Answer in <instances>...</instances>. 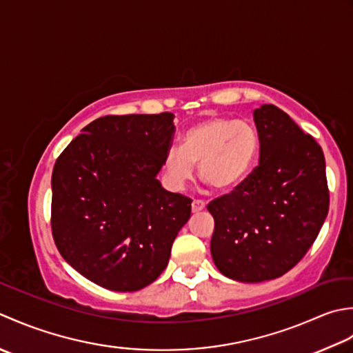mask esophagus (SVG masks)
Instances as JSON below:
<instances>
[{
  "mask_svg": "<svg viewBox=\"0 0 353 353\" xmlns=\"http://www.w3.org/2000/svg\"><path fill=\"white\" fill-rule=\"evenodd\" d=\"M205 208V203L204 201H199V199H195L192 203V212L193 213H199V212H203Z\"/></svg>",
  "mask_w": 353,
  "mask_h": 353,
  "instance_id": "34e87169",
  "label": "esophagus"
}]
</instances>
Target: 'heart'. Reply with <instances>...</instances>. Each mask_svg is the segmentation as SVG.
Returning a JSON list of instances; mask_svg holds the SVG:
<instances>
[{
	"mask_svg": "<svg viewBox=\"0 0 353 353\" xmlns=\"http://www.w3.org/2000/svg\"><path fill=\"white\" fill-rule=\"evenodd\" d=\"M261 141L245 120L207 117L187 128L181 148H170L164 172L170 187L179 190L190 181L198 164L199 176L221 192L242 184L257 160Z\"/></svg>",
	"mask_w": 353,
	"mask_h": 353,
	"instance_id": "obj_1",
	"label": "heart"
}]
</instances>
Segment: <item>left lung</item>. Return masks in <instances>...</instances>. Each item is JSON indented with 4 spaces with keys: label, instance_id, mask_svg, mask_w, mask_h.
Here are the masks:
<instances>
[{
    "label": "left lung",
    "instance_id": "left-lung-1",
    "mask_svg": "<svg viewBox=\"0 0 353 353\" xmlns=\"http://www.w3.org/2000/svg\"><path fill=\"white\" fill-rule=\"evenodd\" d=\"M259 166L207 210L214 219L210 251L216 268L242 283L283 276L317 239L329 210L320 145L274 105L253 112Z\"/></svg>",
    "mask_w": 353,
    "mask_h": 353
}]
</instances>
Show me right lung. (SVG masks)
<instances>
[{
	"label": "right lung",
	"mask_w": 353,
	"mask_h": 353,
	"mask_svg": "<svg viewBox=\"0 0 353 353\" xmlns=\"http://www.w3.org/2000/svg\"><path fill=\"white\" fill-rule=\"evenodd\" d=\"M174 119L170 112L100 117L56 160V247L77 272L106 290L132 292L152 283L190 218L192 199L168 192L157 178Z\"/></svg>",
	"instance_id": "right-lung-1"
}]
</instances>
